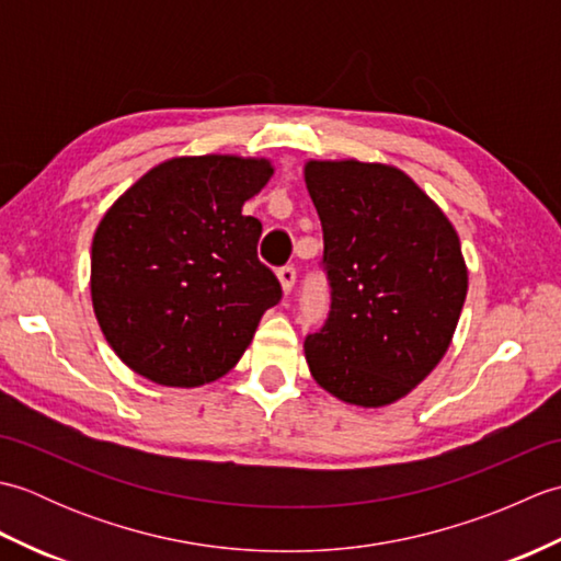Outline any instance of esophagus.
Wrapping results in <instances>:
<instances>
[{
	"instance_id": "obj_1",
	"label": "esophagus",
	"mask_w": 561,
	"mask_h": 561,
	"mask_svg": "<svg viewBox=\"0 0 561 561\" xmlns=\"http://www.w3.org/2000/svg\"><path fill=\"white\" fill-rule=\"evenodd\" d=\"M277 277H279V284H282V291H284V294H291L294 282H296V270H294V265H284V267L277 272Z\"/></svg>"
}]
</instances>
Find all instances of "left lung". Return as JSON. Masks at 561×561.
<instances>
[{"label": "left lung", "mask_w": 561, "mask_h": 561, "mask_svg": "<svg viewBox=\"0 0 561 561\" xmlns=\"http://www.w3.org/2000/svg\"><path fill=\"white\" fill-rule=\"evenodd\" d=\"M304 175L332 299L304 342L308 368L335 398L383 408L444 359L468 294L460 238L396 165L308 161Z\"/></svg>", "instance_id": "obj_1"}]
</instances>
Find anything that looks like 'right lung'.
<instances>
[{
  "mask_svg": "<svg viewBox=\"0 0 561 561\" xmlns=\"http://www.w3.org/2000/svg\"><path fill=\"white\" fill-rule=\"evenodd\" d=\"M272 173L267 159L178 157L105 211L91 245L93 313L135 374L169 388L211 383L279 304V282L257 260L262 224L243 214Z\"/></svg>",
  "mask_w": 561,
  "mask_h": 561,
  "instance_id": "add662e5",
  "label": "right lung"
}]
</instances>
